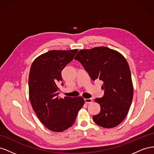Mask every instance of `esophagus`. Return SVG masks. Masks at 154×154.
<instances>
[{"label":"esophagus","instance_id":"34e87169","mask_svg":"<svg viewBox=\"0 0 154 154\" xmlns=\"http://www.w3.org/2000/svg\"><path fill=\"white\" fill-rule=\"evenodd\" d=\"M84 100H85V102L86 103H91L92 102V98H85Z\"/></svg>","mask_w":154,"mask_h":154}]
</instances>
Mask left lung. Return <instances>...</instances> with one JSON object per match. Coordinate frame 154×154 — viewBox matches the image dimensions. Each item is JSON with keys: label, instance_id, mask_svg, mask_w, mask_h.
<instances>
[{"label": "left lung", "instance_id": "left-lung-1", "mask_svg": "<svg viewBox=\"0 0 154 154\" xmlns=\"http://www.w3.org/2000/svg\"><path fill=\"white\" fill-rule=\"evenodd\" d=\"M74 59L80 62L93 81L103 82L104 96L94 101L101 107L93 121L103 128L119 125L127 116L133 99V84L127 60L117 51L106 47L80 50Z\"/></svg>", "mask_w": 154, "mask_h": 154}]
</instances>
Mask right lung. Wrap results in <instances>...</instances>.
Listing matches in <instances>:
<instances>
[{"label":"right lung","mask_w":154,"mask_h":154,"mask_svg":"<svg viewBox=\"0 0 154 154\" xmlns=\"http://www.w3.org/2000/svg\"><path fill=\"white\" fill-rule=\"evenodd\" d=\"M77 51L51 50L37 57L31 66L28 82L31 104L41 123L51 131L62 132L71 127L85 103L81 96L63 99L57 96L58 85L62 82V71Z\"/></svg>","instance_id":"add662e5"}]
</instances>
